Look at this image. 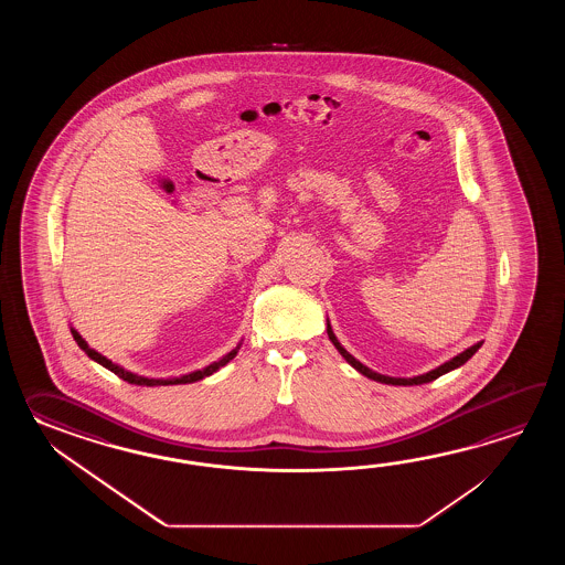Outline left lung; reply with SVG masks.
<instances>
[{"label": "left lung", "mask_w": 565, "mask_h": 565, "mask_svg": "<svg viewBox=\"0 0 565 565\" xmlns=\"http://www.w3.org/2000/svg\"><path fill=\"white\" fill-rule=\"evenodd\" d=\"M327 335H329L331 343L335 345L337 351L345 358V361H348L351 367H355L358 372L363 373L365 377H370L373 382L390 385H420L434 382L436 377H440V375H445V373L452 372V370H457L460 365H465V363H467V361H469L470 358L479 351L480 345H482V341H480V343H475L472 348L465 349L462 353H458L457 358L446 361V363H443L440 367H436L433 372L424 373V375H416V377H390V375H382V373L373 372L370 367H365L361 361L355 360V358L349 353L348 349L343 348V345L337 341L335 333H333V329H331V324H329V319H327Z\"/></svg>", "instance_id": "left-lung-1"}]
</instances>
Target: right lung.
I'll list each match as a JSON object with an SVG mask.
<instances>
[{"mask_svg":"<svg viewBox=\"0 0 565 565\" xmlns=\"http://www.w3.org/2000/svg\"><path fill=\"white\" fill-rule=\"evenodd\" d=\"M71 333H73L74 341L78 343V348L85 351L86 355L90 358V360L96 361V363H100L103 367H107L108 372L115 373V375H119L120 380H125V382H129V384L135 385H149V387H153V385H178V384H193V382H200V380H204L207 375H212V373H216L220 367H224L230 360H234L236 358V353H238V349H241L242 343L236 345V349H232L230 353H226L222 360L214 361V363H210L207 367L204 370H198V372L185 373V375H181V377H169V380H156V377H143V375H137V373L127 372V370H122L120 365L117 363H113V361L107 360L105 355H100L98 351H95L93 348H88V343H86L85 339L81 337V333L71 327Z\"/></svg>","mask_w":565,"mask_h":565,"instance_id":"obj_1","label":"right lung"}]
</instances>
